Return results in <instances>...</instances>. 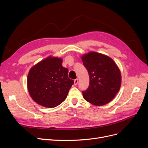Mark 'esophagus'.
<instances>
[{
    "mask_svg": "<svg viewBox=\"0 0 148 148\" xmlns=\"http://www.w3.org/2000/svg\"><path fill=\"white\" fill-rule=\"evenodd\" d=\"M78 82H79V80H78V79H75V80H74V85H77V83H78Z\"/></svg>",
    "mask_w": 148,
    "mask_h": 148,
    "instance_id": "esophagus-1",
    "label": "esophagus"
}]
</instances>
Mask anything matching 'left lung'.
I'll list each match as a JSON object with an SVG mask.
<instances>
[{
    "label": "left lung",
    "instance_id": "1",
    "mask_svg": "<svg viewBox=\"0 0 148 148\" xmlns=\"http://www.w3.org/2000/svg\"><path fill=\"white\" fill-rule=\"evenodd\" d=\"M82 59L90 80L88 88L82 91L83 98L96 106L109 103L121 87V74L118 66L110 58L96 52H90Z\"/></svg>",
    "mask_w": 148,
    "mask_h": 148
}]
</instances>
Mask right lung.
<instances>
[{"label":"right lung","mask_w":148,"mask_h":148,"mask_svg":"<svg viewBox=\"0 0 148 148\" xmlns=\"http://www.w3.org/2000/svg\"><path fill=\"white\" fill-rule=\"evenodd\" d=\"M62 64L61 59L49 57L30 69L27 88L37 104L53 108L66 99L74 82L69 78L68 69Z\"/></svg>","instance_id":"right-lung-1"}]
</instances>
